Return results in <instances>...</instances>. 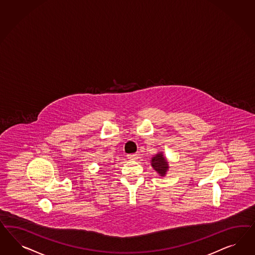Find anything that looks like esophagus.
<instances>
[{"label": "esophagus", "instance_id": "1", "mask_svg": "<svg viewBox=\"0 0 255 255\" xmlns=\"http://www.w3.org/2000/svg\"><path fill=\"white\" fill-rule=\"evenodd\" d=\"M128 158L129 160H136L138 158V154L137 153H130V154H128Z\"/></svg>", "mask_w": 255, "mask_h": 255}]
</instances>
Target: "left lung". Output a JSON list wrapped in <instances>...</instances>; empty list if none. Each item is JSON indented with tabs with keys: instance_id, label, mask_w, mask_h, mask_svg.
Instances as JSON below:
<instances>
[{
	"instance_id": "8db88e82",
	"label": "left lung",
	"mask_w": 255,
	"mask_h": 255,
	"mask_svg": "<svg viewBox=\"0 0 255 255\" xmlns=\"http://www.w3.org/2000/svg\"><path fill=\"white\" fill-rule=\"evenodd\" d=\"M151 165L153 167V169L160 175V176H165L168 169V163L167 160L164 157L163 153H156L151 159Z\"/></svg>"
}]
</instances>
